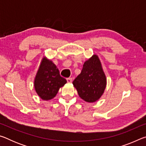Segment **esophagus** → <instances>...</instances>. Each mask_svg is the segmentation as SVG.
<instances>
[{"label":"esophagus","mask_w":146,"mask_h":146,"mask_svg":"<svg viewBox=\"0 0 146 146\" xmlns=\"http://www.w3.org/2000/svg\"><path fill=\"white\" fill-rule=\"evenodd\" d=\"M67 82H68V83H71V82H72V78H71V77L68 78H67Z\"/></svg>","instance_id":"1"}]
</instances>
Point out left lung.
<instances>
[{"label":"left lung","mask_w":146,"mask_h":146,"mask_svg":"<svg viewBox=\"0 0 146 146\" xmlns=\"http://www.w3.org/2000/svg\"><path fill=\"white\" fill-rule=\"evenodd\" d=\"M73 84L86 102H95L101 97L106 87V77L97 55H93L85 62Z\"/></svg>","instance_id":"obj_1"}]
</instances>
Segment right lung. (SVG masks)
<instances>
[{
	"label": "right lung",
	"instance_id": "1",
	"mask_svg": "<svg viewBox=\"0 0 146 146\" xmlns=\"http://www.w3.org/2000/svg\"><path fill=\"white\" fill-rule=\"evenodd\" d=\"M66 82L67 80L60 75L55 64L43 58L34 81L35 90L39 97L44 100L52 99Z\"/></svg>",
	"mask_w": 146,
	"mask_h": 146
}]
</instances>
